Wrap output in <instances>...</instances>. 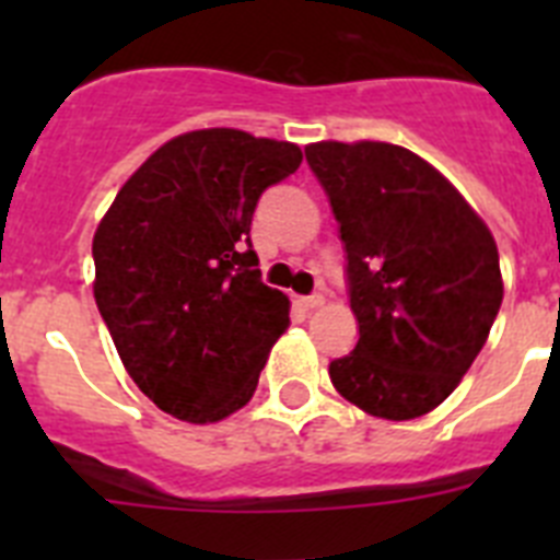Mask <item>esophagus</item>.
<instances>
[{
  "instance_id": "obj_1",
  "label": "esophagus",
  "mask_w": 560,
  "mask_h": 560,
  "mask_svg": "<svg viewBox=\"0 0 560 560\" xmlns=\"http://www.w3.org/2000/svg\"><path fill=\"white\" fill-rule=\"evenodd\" d=\"M296 303H300V308H303V311H314V308H319V305H323V294L300 296V300H296Z\"/></svg>"
}]
</instances>
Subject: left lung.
Returning a JSON list of instances; mask_svg holds the SVG:
<instances>
[{
	"label": "left lung",
	"mask_w": 560,
	"mask_h": 560,
	"mask_svg": "<svg viewBox=\"0 0 560 560\" xmlns=\"http://www.w3.org/2000/svg\"><path fill=\"white\" fill-rule=\"evenodd\" d=\"M305 160L348 257L359 341L330 361L336 393L373 418L412 420L459 384L502 305L491 230L418 153L314 142Z\"/></svg>",
	"instance_id": "8db88e82"
}]
</instances>
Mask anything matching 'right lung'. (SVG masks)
I'll return each mask as SVG.
<instances>
[{
    "instance_id": "add662e5",
    "label": "right lung",
    "mask_w": 560,
    "mask_h": 560,
    "mask_svg": "<svg viewBox=\"0 0 560 560\" xmlns=\"http://www.w3.org/2000/svg\"><path fill=\"white\" fill-rule=\"evenodd\" d=\"M294 142L201 128L153 151L97 224L95 303L128 375L187 423L246 407L289 328L260 280L249 226L266 187L300 167Z\"/></svg>"
}]
</instances>
